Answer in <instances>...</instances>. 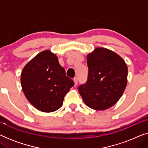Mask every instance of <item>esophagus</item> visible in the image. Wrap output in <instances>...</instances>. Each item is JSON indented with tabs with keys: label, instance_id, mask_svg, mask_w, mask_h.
I'll list each match as a JSON object with an SVG mask.
<instances>
[{
	"label": "esophagus",
	"instance_id": "1",
	"mask_svg": "<svg viewBox=\"0 0 148 148\" xmlns=\"http://www.w3.org/2000/svg\"><path fill=\"white\" fill-rule=\"evenodd\" d=\"M73 81H74V83H75V86H77V82H78L77 77H75L73 79Z\"/></svg>",
	"mask_w": 148,
	"mask_h": 148
}]
</instances>
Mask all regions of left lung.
<instances>
[{
    "mask_svg": "<svg viewBox=\"0 0 148 148\" xmlns=\"http://www.w3.org/2000/svg\"><path fill=\"white\" fill-rule=\"evenodd\" d=\"M86 82L78 87L85 104L96 110L110 108L126 88L128 69L124 60L110 50L97 48L87 56Z\"/></svg>",
    "mask_w": 148,
    "mask_h": 148,
    "instance_id": "8db88e82",
    "label": "left lung"
}]
</instances>
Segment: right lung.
I'll return each mask as SVG.
<instances>
[{
    "instance_id": "1",
    "label": "right lung",
    "mask_w": 148,
    "mask_h": 148,
    "mask_svg": "<svg viewBox=\"0 0 148 148\" xmlns=\"http://www.w3.org/2000/svg\"><path fill=\"white\" fill-rule=\"evenodd\" d=\"M21 84L28 101L44 112L60 108L64 97L74 86L58 58L50 50L41 52L26 64L21 73Z\"/></svg>"
}]
</instances>
